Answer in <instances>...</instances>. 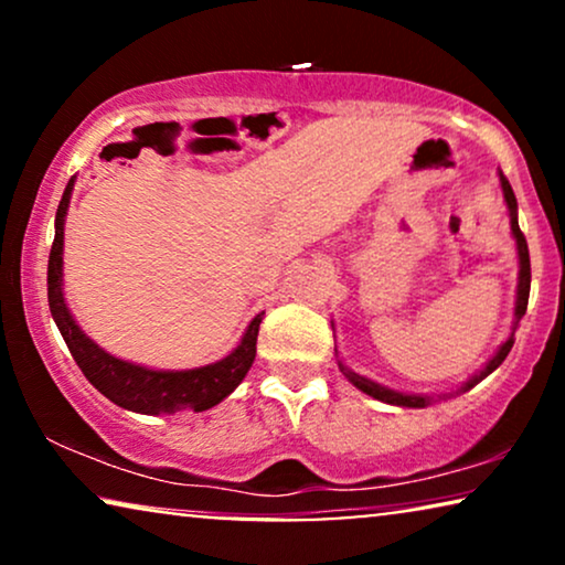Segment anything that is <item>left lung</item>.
<instances>
[{"instance_id": "1", "label": "left lung", "mask_w": 565, "mask_h": 565, "mask_svg": "<svg viewBox=\"0 0 565 565\" xmlns=\"http://www.w3.org/2000/svg\"><path fill=\"white\" fill-rule=\"evenodd\" d=\"M499 180H501V190H504V200H507V207H509V223H512V236L516 242V257H520V282H516V303H514V327H512V334H509V339L504 344L499 347L497 354L486 362V365L478 370V373L470 377V381H466L460 385L458 393H466L473 388V385H478L483 381L486 375H491L493 370H497L501 362L507 360V354L512 352L514 347V331L516 327H520V319L524 316V311H527V300H530V249H527V238H524V234L520 231V221H516V198H514V190L512 184H509V180L504 174L499 172ZM339 370H342L344 377H350L352 385H358V388L362 393H367V396H373L377 401H383V404H393V406H406V408H424L429 406L431 396H419V393H401V391H393V388H385V385L370 381V377H362L358 373H352L350 367L344 365V362H339ZM452 396V393H445V396L439 398H447Z\"/></svg>"}]
</instances>
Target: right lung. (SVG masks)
<instances>
[{"instance_id": "right-lung-1", "label": "right lung", "mask_w": 565, "mask_h": 565, "mask_svg": "<svg viewBox=\"0 0 565 565\" xmlns=\"http://www.w3.org/2000/svg\"><path fill=\"white\" fill-rule=\"evenodd\" d=\"M72 190L74 177L68 180L56 211V236H53L49 257V306L53 321H56L61 337H64L76 365L82 367L84 377L113 404L136 414L159 416L205 412V408L221 404L249 373L254 354H257L259 323L265 313L254 316L234 352L213 362V365L195 370H151L105 352L79 329L64 298V221Z\"/></svg>"}]
</instances>
